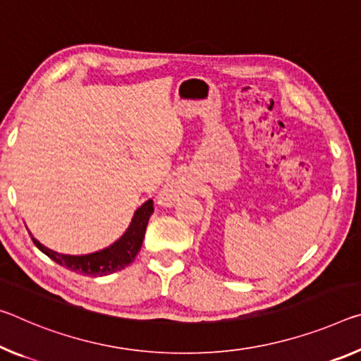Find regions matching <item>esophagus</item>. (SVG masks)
Segmentation results:
<instances>
[{
	"label": "esophagus",
	"instance_id": "1",
	"mask_svg": "<svg viewBox=\"0 0 361 361\" xmlns=\"http://www.w3.org/2000/svg\"><path fill=\"white\" fill-rule=\"evenodd\" d=\"M178 197H180L178 186L171 183V185H169L167 188H165V190L162 191V194H160V204L171 205V204H175V201Z\"/></svg>",
	"mask_w": 361,
	"mask_h": 361
}]
</instances>
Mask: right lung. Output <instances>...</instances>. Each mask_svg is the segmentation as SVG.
Here are the masks:
<instances>
[{"instance_id": "add662e5", "label": "right lung", "mask_w": 361, "mask_h": 361, "mask_svg": "<svg viewBox=\"0 0 361 361\" xmlns=\"http://www.w3.org/2000/svg\"><path fill=\"white\" fill-rule=\"evenodd\" d=\"M152 212L154 205L152 199H149V201H146L140 209H136L127 231H125L116 243L111 244L106 249L98 250V252L87 255L59 254L56 252V250L44 247L42 243L37 241V239L32 236L30 231L28 233H30L33 244H35L43 254H47L51 260L59 263L61 267H66L68 270L85 274V276H106V274L123 270L125 267H128L130 263L135 260L136 254L140 252L142 245L147 221H149Z\"/></svg>"}]
</instances>
